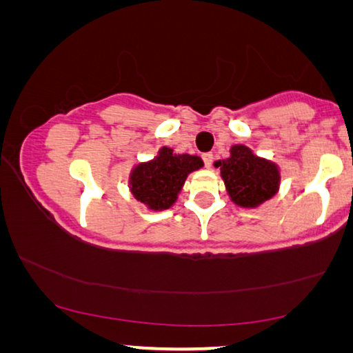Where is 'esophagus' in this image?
Returning a JSON list of instances; mask_svg holds the SVG:
<instances>
[{"mask_svg": "<svg viewBox=\"0 0 353 353\" xmlns=\"http://www.w3.org/2000/svg\"><path fill=\"white\" fill-rule=\"evenodd\" d=\"M201 158H203V161H205V166L206 168H211V165H212V153H203L201 155Z\"/></svg>", "mask_w": 353, "mask_h": 353, "instance_id": "obj_1", "label": "esophagus"}]
</instances>
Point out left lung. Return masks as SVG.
<instances>
[{
    "label": "left lung",
    "mask_w": 353,
    "mask_h": 353,
    "mask_svg": "<svg viewBox=\"0 0 353 353\" xmlns=\"http://www.w3.org/2000/svg\"><path fill=\"white\" fill-rule=\"evenodd\" d=\"M221 168V177L227 193L235 205L257 208L276 195L280 188V168L267 158L254 155L250 147L236 143L230 157L214 163Z\"/></svg>",
    "instance_id": "left-lung-1"
}]
</instances>
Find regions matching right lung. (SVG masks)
Segmentation results:
<instances>
[{
    "label": "right lung",
    "mask_w": 353,
    "mask_h": 353,
    "mask_svg": "<svg viewBox=\"0 0 353 353\" xmlns=\"http://www.w3.org/2000/svg\"><path fill=\"white\" fill-rule=\"evenodd\" d=\"M203 168V160L188 153L161 147L150 161L139 163L129 174V190L152 211L170 210L177 200L188 174Z\"/></svg>",
    "instance_id": "right-lung-1"
}]
</instances>
